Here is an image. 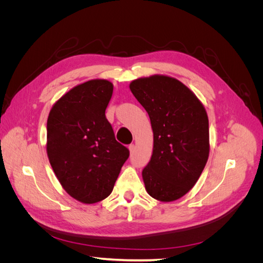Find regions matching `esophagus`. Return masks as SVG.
I'll return each instance as SVG.
<instances>
[{"mask_svg":"<svg viewBox=\"0 0 263 263\" xmlns=\"http://www.w3.org/2000/svg\"><path fill=\"white\" fill-rule=\"evenodd\" d=\"M135 148H136V147H135V145H130V146L128 147V149H129V153H130V155H133V154L135 153Z\"/></svg>","mask_w":263,"mask_h":263,"instance_id":"esophagus-1","label":"esophagus"}]
</instances>
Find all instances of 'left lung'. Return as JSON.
<instances>
[{"mask_svg":"<svg viewBox=\"0 0 263 263\" xmlns=\"http://www.w3.org/2000/svg\"><path fill=\"white\" fill-rule=\"evenodd\" d=\"M154 132V150L142 170L148 194L161 202L185 195L200 178L210 154L208 113L187 86L155 74L129 84Z\"/></svg>","mask_w":263,"mask_h":263,"instance_id":"8db88e82","label":"left lung"}]
</instances>
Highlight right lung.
<instances>
[{
	"label": "right lung",
	"mask_w": 263,
	"mask_h": 263,
	"mask_svg": "<svg viewBox=\"0 0 263 263\" xmlns=\"http://www.w3.org/2000/svg\"><path fill=\"white\" fill-rule=\"evenodd\" d=\"M113 83L103 79L71 89L54 103L47 121V155L66 192L84 204L112 193L129 150L115 139L105 116Z\"/></svg>",
	"instance_id": "1"
}]
</instances>
